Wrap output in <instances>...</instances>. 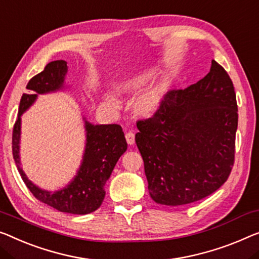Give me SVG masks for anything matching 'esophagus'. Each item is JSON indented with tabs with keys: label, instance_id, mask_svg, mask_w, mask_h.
I'll return each instance as SVG.
<instances>
[{
	"label": "esophagus",
	"instance_id": "34e87169",
	"mask_svg": "<svg viewBox=\"0 0 259 259\" xmlns=\"http://www.w3.org/2000/svg\"><path fill=\"white\" fill-rule=\"evenodd\" d=\"M125 140L128 142L129 145H133L135 143V134L133 131H128V133L125 134Z\"/></svg>",
	"mask_w": 259,
	"mask_h": 259
}]
</instances>
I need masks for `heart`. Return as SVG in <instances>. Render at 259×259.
Wrapping results in <instances>:
<instances>
[{"label":"heart","mask_w":259,"mask_h":259,"mask_svg":"<svg viewBox=\"0 0 259 259\" xmlns=\"http://www.w3.org/2000/svg\"><path fill=\"white\" fill-rule=\"evenodd\" d=\"M151 72H141L137 74L129 76L128 79H124L117 84V90L121 93H134L149 82L151 78ZM160 91L157 86H151L148 90H145L138 98L135 100L134 108L138 114L149 115L156 109V107L159 102Z\"/></svg>","instance_id":"obj_1"}]
</instances>
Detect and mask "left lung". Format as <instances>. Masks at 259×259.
I'll use <instances>...</instances> for the list:
<instances>
[{
	"label": "left lung",
	"mask_w": 259,
	"mask_h": 259,
	"mask_svg": "<svg viewBox=\"0 0 259 259\" xmlns=\"http://www.w3.org/2000/svg\"><path fill=\"white\" fill-rule=\"evenodd\" d=\"M237 122L233 81L215 60L203 79L168 92L135 136L153 201L183 206L219 190L234 165Z\"/></svg>",
	"instance_id": "left-lung-1"
}]
</instances>
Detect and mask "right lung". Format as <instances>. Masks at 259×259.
<instances>
[{"label": "right lung", "instance_id": "add662e5", "mask_svg": "<svg viewBox=\"0 0 259 259\" xmlns=\"http://www.w3.org/2000/svg\"><path fill=\"white\" fill-rule=\"evenodd\" d=\"M65 60L51 61L44 71L29 81L18 108V117L13 130V156L17 169L26 187L34 198L59 211L76 215L90 214L98 209L105 199V185L117 160L125 152L124 133L118 124H92L84 119L86 145L80 167L67 186L56 192L41 190L29 180L21 167L19 142H21V116L33 105L39 94L63 91L67 74Z\"/></svg>", "mask_w": 259, "mask_h": 259}]
</instances>
